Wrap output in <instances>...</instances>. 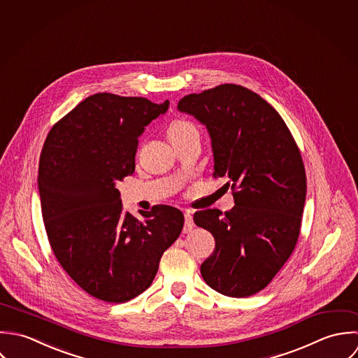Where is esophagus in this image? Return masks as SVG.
<instances>
[{"label": "esophagus", "mask_w": 358, "mask_h": 358, "mask_svg": "<svg viewBox=\"0 0 358 358\" xmlns=\"http://www.w3.org/2000/svg\"><path fill=\"white\" fill-rule=\"evenodd\" d=\"M185 225H184V232H191L192 228L195 227L194 220H192V215L191 212H185Z\"/></svg>", "instance_id": "34e87169"}]
</instances>
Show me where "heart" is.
Here are the masks:
<instances>
[{"label":"heart","mask_w":358,"mask_h":358,"mask_svg":"<svg viewBox=\"0 0 358 358\" xmlns=\"http://www.w3.org/2000/svg\"><path fill=\"white\" fill-rule=\"evenodd\" d=\"M191 134H198V130L192 122L182 119V117L174 119L167 127V137L170 141L182 138V137H187Z\"/></svg>","instance_id":"heart-1"}]
</instances>
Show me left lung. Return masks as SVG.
Wrapping results in <instances>:
<instances>
[{
    "label": "left lung",
    "instance_id": "8db88e82",
    "mask_svg": "<svg viewBox=\"0 0 358 358\" xmlns=\"http://www.w3.org/2000/svg\"><path fill=\"white\" fill-rule=\"evenodd\" d=\"M178 109L208 127L213 177L228 180L235 202L224 215L218 209L194 215L215 241L201 274L221 294L252 296L273 281L299 239L307 188L299 146L280 113L243 85L189 94Z\"/></svg>",
    "mask_w": 358,
    "mask_h": 358
}]
</instances>
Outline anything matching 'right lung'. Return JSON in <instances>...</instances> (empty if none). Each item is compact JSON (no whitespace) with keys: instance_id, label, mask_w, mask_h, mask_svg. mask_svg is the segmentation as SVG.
<instances>
[{"instance_id":"1","label":"right lung","mask_w":358,"mask_h":358,"mask_svg":"<svg viewBox=\"0 0 358 358\" xmlns=\"http://www.w3.org/2000/svg\"><path fill=\"white\" fill-rule=\"evenodd\" d=\"M169 108L143 96L99 92L54 124L38 164L50 245L73 281L95 299L124 303L146 290L180 236L184 215L156 205L123 212L119 181L136 170L138 137Z\"/></svg>"}]
</instances>
